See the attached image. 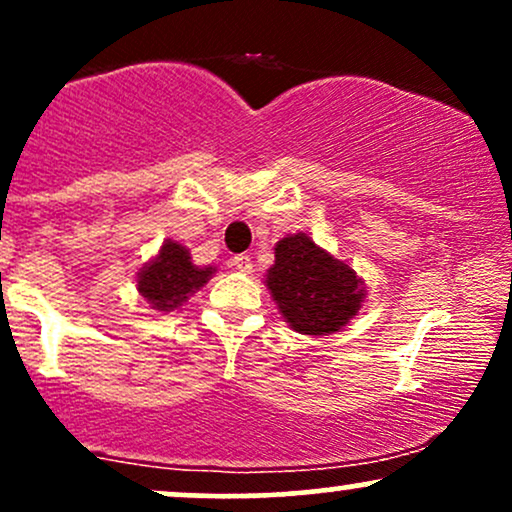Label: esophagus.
Segmentation results:
<instances>
[{
    "label": "esophagus",
    "instance_id": "1",
    "mask_svg": "<svg viewBox=\"0 0 512 512\" xmlns=\"http://www.w3.org/2000/svg\"><path fill=\"white\" fill-rule=\"evenodd\" d=\"M231 267L236 269V272H243V274H248V272H252V260H250V255H236L231 260Z\"/></svg>",
    "mask_w": 512,
    "mask_h": 512
}]
</instances>
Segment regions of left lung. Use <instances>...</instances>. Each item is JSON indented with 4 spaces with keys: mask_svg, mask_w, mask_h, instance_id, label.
<instances>
[{
    "mask_svg": "<svg viewBox=\"0 0 512 512\" xmlns=\"http://www.w3.org/2000/svg\"><path fill=\"white\" fill-rule=\"evenodd\" d=\"M264 284L291 330L315 337L349 325L366 298V286L354 269L317 248L305 233L276 243Z\"/></svg>",
    "mask_w": 512,
    "mask_h": 512,
    "instance_id": "left-lung-1",
    "label": "left lung"
}]
</instances>
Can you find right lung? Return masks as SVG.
I'll use <instances>...</instances> for the list:
<instances>
[{
  "label": "right lung",
  "mask_w": 512,
  "mask_h": 512,
  "mask_svg": "<svg viewBox=\"0 0 512 512\" xmlns=\"http://www.w3.org/2000/svg\"><path fill=\"white\" fill-rule=\"evenodd\" d=\"M214 272V267L192 264L187 248L175 240H166L161 252L137 274V289L151 308L158 313H170L202 289Z\"/></svg>",
  "instance_id": "add662e5"
}]
</instances>
